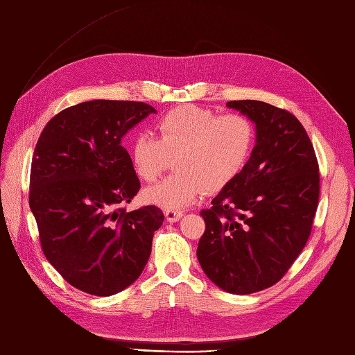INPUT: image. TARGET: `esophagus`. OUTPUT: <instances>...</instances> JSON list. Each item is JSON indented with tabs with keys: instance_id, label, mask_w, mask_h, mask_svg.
<instances>
[{
	"instance_id": "1",
	"label": "esophagus",
	"mask_w": 355,
	"mask_h": 355,
	"mask_svg": "<svg viewBox=\"0 0 355 355\" xmlns=\"http://www.w3.org/2000/svg\"><path fill=\"white\" fill-rule=\"evenodd\" d=\"M182 215H184V212H182V210H166V218H167V221H170V223L179 221V219L182 218Z\"/></svg>"
}]
</instances>
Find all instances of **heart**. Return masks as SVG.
Instances as JSON below:
<instances>
[{"mask_svg": "<svg viewBox=\"0 0 355 355\" xmlns=\"http://www.w3.org/2000/svg\"><path fill=\"white\" fill-rule=\"evenodd\" d=\"M158 139L139 132L130 145L134 171L155 180L171 157L178 171L143 191L148 203L168 210L187 207L205 193H219L242 173L255 145V125L243 113L179 106L157 122Z\"/></svg>", "mask_w": 355, "mask_h": 355, "instance_id": "1", "label": "heart"}]
</instances>
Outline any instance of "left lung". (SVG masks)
Returning a JSON list of instances; mask_svg holds the SVG:
<instances>
[{"label": "left lung", "instance_id": "obj_1", "mask_svg": "<svg viewBox=\"0 0 355 355\" xmlns=\"http://www.w3.org/2000/svg\"><path fill=\"white\" fill-rule=\"evenodd\" d=\"M255 122L257 143L242 173L203 209L197 258L219 288L252 294L279 282L312 232L320 166L308 132L285 109L228 101Z\"/></svg>", "mask_w": 355, "mask_h": 355}]
</instances>
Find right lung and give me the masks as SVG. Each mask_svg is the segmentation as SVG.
Instances as JSON below:
<instances>
[{
  "label": "right lung",
  "instance_id": "obj_1",
  "mask_svg": "<svg viewBox=\"0 0 355 355\" xmlns=\"http://www.w3.org/2000/svg\"><path fill=\"white\" fill-rule=\"evenodd\" d=\"M149 113L155 109L141 101H85L55 114L37 140L30 207L40 245L83 293L106 297L130 286L164 221L157 206L125 207L140 180L121 139Z\"/></svg>",
  "mask_w": 355,
  "mask_h": 355
}]
</instances>
